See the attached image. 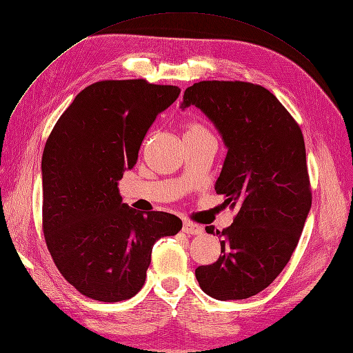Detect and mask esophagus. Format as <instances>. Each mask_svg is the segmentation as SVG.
Returning a JSON list of instances; mask_svg holds the SVG:
<instances>
[{"label": "esophagus", "instance_id": "1", "mask_svg": "<svg viewBox=\"0 0 353 353\" xmlns=\"http://www.w3.org/2000/svg\"><path fill=\"white\" fill-rule=\"evenodd\" d=\"M182 232L187 233V234L196 236V234H201L203 233V228H201V225H199V224H195V223L184 221V224H182Z\"/></svg>", "mask_w": 353, "mask_h": 353}]
</instances>
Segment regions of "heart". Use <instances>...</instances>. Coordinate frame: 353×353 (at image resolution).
Here are the masks:
<instances>
[{"mask_svg": "<svg viewBox=\"0 0 353 353\" xmlns=\"http://www.w3.org/2000/svg\"><path fill=\"white\" fill-rule=\"evenodd\" d=\"M200 134H210L203 124L196 121H191L187 124L184 136H200Z\"/></svg>", "mask_w": 353, "mask_h": 353, "instance_id": "1", "label": "heart"}]
</instances>
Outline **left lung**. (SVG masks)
<instances>
[{"label": "left lung", "mask_w": 353, "mask_h": 353, "mask_svg": "<svg viewBox=\"0 0 353 353\" xmlns=\"http://www.w3.org/2000/svg\"><path fill=\"white\" fill-rule=\"evenodd\" d=\"M200 108L220 133L228 154L217 194L239 211L216 230L221 255L199 266L201 290L220 301L243 300L270 285L297 248L312 191L300 125L278 98L241 81H201L184 92L181 108ZM214 233V228H207Z\"/></svg>", "instance_id": "8db88e82"}]
</instances>
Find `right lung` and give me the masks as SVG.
I'll list each match as a JSON object with an SVG mask.
<instances>
[{"mask_svg": "<svg viewBox=\"0 0 353 353\" xmlns=\"http://www.w3.org/2000/svg\"><path fill=\"white\" fill-rule=\"evenodd\" d=\"M179 92L145 79L95 82L75 97L48 139L41 158L46 245L68 283L90 299H132L145 284L154 242L182 229L174 214L139 213L119 191L149 128Z\"/></svg>", "mask_w": 353, "mask_h": 353, "instance_id": "right-lung-1", "label": "right lung"}]
</instances>
